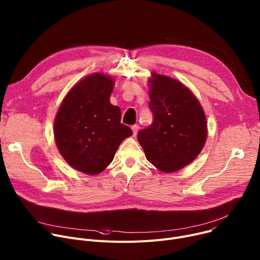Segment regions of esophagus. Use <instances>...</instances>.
I'll return each instance as SVG.
<instances>
[{"label":"esophagus","instance_id":"esophagus-1","mask_svg":"<svg viewBox=\"0 0 260 260\" xmlns=\"http://www.w3.org/2000/svg\"><path fill=\"white\" fill-rule=\"evenodd\" d=\"M131 129H132V131H133V134L135 135L136 133H137V131H138V129H139V126L137 125V124H135V125H133L132 127H131Z\"/></svg>","mask_w":260,"mask_h":260}]
</instances>
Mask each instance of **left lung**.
Segmentation results:
<instances>
[{
	"label": "left lung",
	"instance_id": "obj_1",
	"mask_svg": "<svg viewBox=\"0 0 260 260\" xmlns=\"http://www.w3.org/2000/svg\"><path fill=\"white\" fill-rule=\"evenodd\" d=\"M149 108L153 123L137 133L147 159L164 172L191 163L207 139V120L198 100L180 81L153 73Z\"/></svg>",
	"mask_w": 260,
	"mask_h": 260
}]
</instances>
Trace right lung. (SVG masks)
<instances>
[{"instance_id":"obj_1","label":"right lung","mask_w":260,"mask_h":260,"mask_svg":"<svg viewBox=\"0 0 260 260\" xmlns=\"http://www.w3.org/2000/svg\"><path fill=\"white\" fill-rule=\"evenodd\" d=\"M113 80L101 73L75 84L54 120V138L64 159L75 169L97 175L112 161L132 130L121 123V109L110 104Z\"/></svg>"}]
</instances>
